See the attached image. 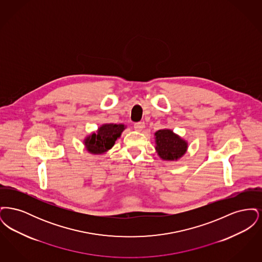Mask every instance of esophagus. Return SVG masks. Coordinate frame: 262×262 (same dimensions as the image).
Wrapping results in <instances>:
<instances>
[{"label":"esophagus","instance_id":"obj_1","mask_svg":"<svg viewBox=\"0 0 262 262\" xmlns=\"http://www.w3.org/2000/svg\"><path fill=\"white\" fill-rule=\"evenodd\" d=\"M134 127H135V129H136L137 132H141V130L143 129V124H142V123H136V124L134 125Z\"/></svg>","mask_w":262,"mask_h":262}]
</instances>
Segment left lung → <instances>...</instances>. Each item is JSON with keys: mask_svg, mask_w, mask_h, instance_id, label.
<instances>
[{"mask_svg": "<svg viewBox=\"0 0 262 262\" xmlns=\"http://www.w3.org/2000/svg\"><path fill=\"white\" fill-rule=\"evenodd\" d=\"M155 150L163 161L174 162L181 159L188 148V142L171 128H162L154 134Z\"/></svg>", "mask_w": 262, "mask_h": 262, "instance_id": "8db88e82", "label": "left lung"}]
</instances>
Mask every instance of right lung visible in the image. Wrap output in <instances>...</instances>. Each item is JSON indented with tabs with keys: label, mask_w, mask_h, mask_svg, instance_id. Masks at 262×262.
Instances as JSON below:
<instances>
[{
	"label": "right lung",
	"mask_w": 262,
	"mask_h": 262,
	"mask_svg": "<svg viewBox=\"0 0 262 262\" xmlns=\"http://www.w3.org/2000/svg\"><path fill=\"white\" fill-rule=\"evenodd\" d=\"M126 125L124 124H103L83 139L85 150L93 155H101L112 148Z\"/></svg>",
	"instance_id": "1"
}]
</instances>
